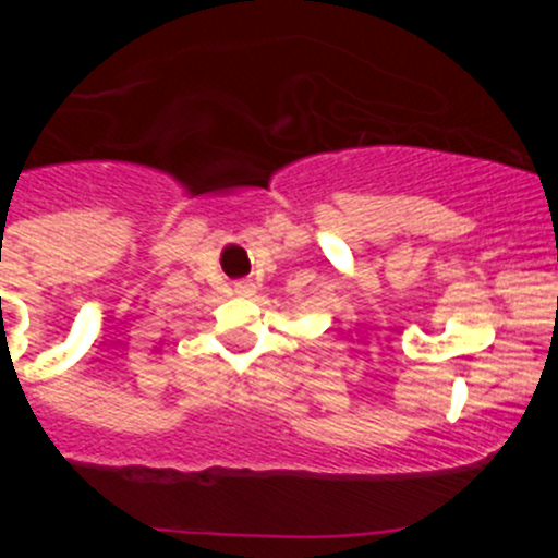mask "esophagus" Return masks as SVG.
<instances>
[{"mask_svg": "<svg viewBox=\"0 0 558 558\" xmlns=\"http://www.w3.org/2000/svg\"><path fill=\"white\" fill-rule=\"evenodd\" d=\"M234 294H238V296H251L253 294V286L251 283H234Z\"/></svg>", "mask_w": 558, "mask_h": 558, "instance_id": "1", "label": "esophagus"}]
</instances>
